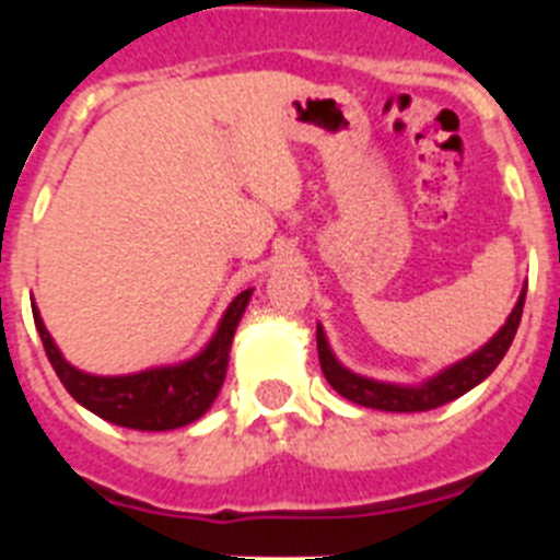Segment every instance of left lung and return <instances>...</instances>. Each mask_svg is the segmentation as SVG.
Masks as SVG:
<instances>
[{"instance_id":"left-lung-1","label":"left lung","mask_w":560,"mask_h":560,"mask_svg":"<svg viewBox=\"0 0 560 560\" xmlns=\"http://www.w3.org/2000/svg\"><path fill=\"white\" fill-rule=\"evenodd\" d=\"M524 294H527V289L522 291L516 308L511 311V316H508V323L502 325V330H499L485 348H479L477 353H471L468 359L446 368L440 375H434L432 381L420 384V387H395V384H381V381L350 373V370L341 368L339 361H336V355L330 353L323 328H316L319 364H323V373L325 378H328L330 387H334L341 398L353 400L359 407L384 409V412H427V409H438L443 407V404H448V400H457L459 395H465L468 389L477 387L479 381H485L493 370H497V364L504 359L508 348H511L513 336H516L518 330V323H522Z\"/></svg>"}]
</instances>
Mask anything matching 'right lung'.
<instances>
[{
	"instance_id": "right-lung-1",
	"label": "right lung",
	"mask_w": 560,
	"mask_h": 560,
	"mask_svg": "<svg viewBox=\"0 0 560 560\" xmlns=\"http://www.w3.org/2000/svg\"><path fill=\"white\" fill-rule=\"evenodd\" d=\"M249 294L252 291H241L232 300L212 341L196 359L176 364V368H156L133 375H112V378L89 375L72 368L56 348V341L49 339L36 308H33V319H36L49 364L67 393L81 407L108 423H117V427L140 429V432H167V429H179L199 420L212 407V400L224 384L232 336L244 316Z\"/></svg>"
}]
</instances>
